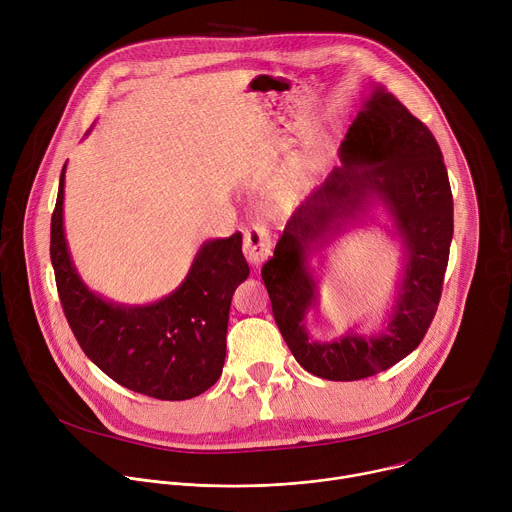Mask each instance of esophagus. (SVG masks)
Here are the masks:
<instances>
[{"mask_svg": "<svg viewBox=\"0 0 512 512\" xmlns=\"http://www.w3.org/2000/svg\"><path fill=\"white\" fill-rule=\"evenodd\" d=\"M269 251H271V239L265 227H251L245 231L243 253L253 267H261L263 261L269 257Z\"/></svg>", "mask_w": 512, "mask_h": 512, "instance_id": "1", "label": "esophagus"}]
</instances>
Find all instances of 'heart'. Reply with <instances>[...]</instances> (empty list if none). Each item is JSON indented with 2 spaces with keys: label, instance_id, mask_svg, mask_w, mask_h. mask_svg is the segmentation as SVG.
Listing matches in <instances>:
<instances>
[{
  "label": "heart",
  "instance_id": "b5f03b06",
  "mask_svg": "<svg viewBox=\"0 0 512 512\" xmlns=\"http://www.w3.org/2000/svg\"><path fill=\"white\" fill-rule=\"evenodd\" d=\"M285 194H287V196L294 194V182H287V186H285Z\"/></svg>",
  "mask_w": 512,
  "mask_h": 512
}]
</instances>
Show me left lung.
<instances>
[{
  "label": "left lung",
  "instance_id": "1",
  "mask_svg": "<svg viewBox=\"0 0 512 512\" xmlns=\"http://www.w3.org/2000/svg\"><path fill=\"white\" fill-rule=\"evenodd\" d=\"M340 162L289 218L261 277L277 328L302 367L328 381H358L387 371L423 340L442 296L454 200L435 137L381 85L362 99ZM375 209L388 218L381 227L402 249L392 308L375 333L349 329L316 341L307 314L319 303L325 251L350 228L378 222Z\"/></svg>",
  "mask_w": 512,
  "mask_h": 512
}]
</instances>
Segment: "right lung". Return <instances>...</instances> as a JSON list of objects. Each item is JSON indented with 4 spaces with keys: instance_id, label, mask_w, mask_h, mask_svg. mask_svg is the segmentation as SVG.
Here are the masks:
<instances>
[{
    "instance_id": "add662e5",
    "label": "right lung",
    "mask_w": 512,
    "mask_h": 512,
    "mask_svg": "<svg viewBox=\"0 0 512 512\" xmlns=\"http://www.w3.org/2000/svg\"><path fill=\"white\" fill-rule=\"evenodd\" d=\"M64 174L50 223V259L66 320L85 354L121 387L164 401L192 399L223 373L235 289L249 277L243 235L208 239L182 283L150 304L103 298L81 277L64 233Z\"/></svg>"
}]
</instances>
